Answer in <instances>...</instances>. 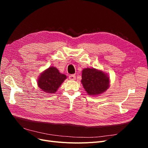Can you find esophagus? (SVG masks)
<instances>
[{
  "label": "esophagus",
  "instance_id": "34e87169",
  "mask_svg": "<svg viewBox=\"0 0 148 148\" xmlns=\"http://www.w3.org/2000/svg\"><path fill=\"white\" fill-rule=\"evenodd\" d=\"M69 78L70 80H74L76 79V76L75 75H69Z\"/></svg>",
  "mask_w": 148,
  "mask_h": 148
}]
</instances>
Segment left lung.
Masks as SVG:
<instances>
[{
  "label": "left lung",
  "instance_id": "obj_1",
  "mask_svg": "<svg viewBox=\"0 0 148 148\" xmlns=\"http://www.w3.org/2000/svg\"><path fill=\"white\" fill-rule=\"evenodd\" d=\"M82 83L89 95H97L108 88L109 78L101 71L85 69L82 71Z\"/></svg>",
  "mask_w": 148,
  "mask_h": 148
}]
</instances>
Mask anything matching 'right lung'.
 I'll return each mask as SVG.
<instances>
[{
    "mask_svg": "<svg viewBox=\"0 0 148 148\" xmlns=\"http://www.w3.org/2000/svg\"><path fill=\"white\" fill-rule=\"evenodd\" d=\"M66 78V75L61 74L56 67L52 66L41 75L38 79V84L43 91L54 93Z\"/></svg>",
    "mask_w": 148,
    "mask_h": 148,
    "instance_id": "right-lung-1",
    "label": "right lung"
}]
</instances>
